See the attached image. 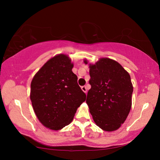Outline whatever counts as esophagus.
I'll return each instance as SVG.
<instances>
[{
    "instance_id": "obj_1",
    "label": "esophagus",
    "mask_w": 160,
    "mask_h": 160,
    "mask_svg": "<svg viewBox=\"0 0 160 160\" xmlns=\"http://www.w3.org/2000/svg\"><path fill=\"white\" fill-rule=\"evenodd\" d=\"M81 89H82V90L84 92L87 94V92H88V89H87L86 86H82V88H81Z\"/></svg>"
}]
</instances>
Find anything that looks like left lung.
Instances as JSON below:
<instances>
[{
  "instance_id": "1",
  "label": "left lung",
  "mask_w": 160,
  "mask_h": 160,
  "mask_svg": "<svg viewBox=\"0 0 160 160\" xmlns=\"http://www.w3.org/2000/svg\"><path fill=\"white\" fill-rule=\"evenodd\" d=\"M84 63L88 64L87 60ZM91 89L86 103L97 126L113 131L124 123L131 109V76L118 62L108 58L89 64Z\"/></svg>"
}]
</instances>
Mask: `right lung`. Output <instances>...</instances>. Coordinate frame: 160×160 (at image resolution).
<instances>
[{
    "instance_id": "obj_1",
    "label": "right lung",
    "mask_w": 160,
    "mask_h": 160,
    "mask_svg": "<svg viewBox=\"0 0 160 160\" xmlns=\"http://www.w3.org/2000/svg\"><path fill=\"white\" fill-rule=\"evenodd\" d=\"M72 68L68 56L58 54L49 59L32 80L30 99L35 114L45 127L54 131L71 123L86 99Z\"/></svg>"
}]
</instances>
